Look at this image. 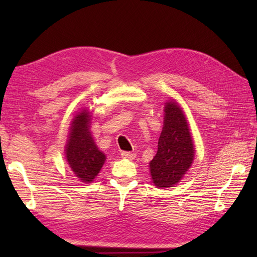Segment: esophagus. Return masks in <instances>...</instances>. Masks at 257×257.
<instances>
[{
  "instance_id": "obj_1",
  "label": "esophagus",
  "mask_w": 257,
  "mask_h": 257,
  "mask_svg": "<svg viewBox=\"0 0 257 257\" xmlns=\"http://www.w3.org/2000/svg\"><path fill=\"white\" fill-rule=\"evenodd\" d=\"M121 157L124 158V159H129V160H134L136 158V154H133V152H127V151H122L121 152Z\"/></svg>"
}]
</instances>
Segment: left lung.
Segmentation results:
<instances>
[{
    "mask_svg": "<svg viewBox=\"0 0 257 257\" xmlns=\"http://www.w3.org/2000/svg\"><path fill=\"white\" fill-rule=\"evenodd\" d=\"M165 121L158 141V151L149 163L151 180L157 188L178 184L195 156L188 120L176 100L165 105Z\"/></svg>",
    "mask_w": 257,
    "mask_h": 257,
    "instance_id": "obj_1",
    "label": "left lung"
}]
</instances>
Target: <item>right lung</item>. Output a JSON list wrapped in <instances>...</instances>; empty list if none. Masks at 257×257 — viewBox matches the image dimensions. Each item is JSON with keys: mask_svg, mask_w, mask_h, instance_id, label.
Wrapping results in <instances>:
<instances>
[{"mask_svg": "<svg viewBox=\"0 0 257 257\" xmlns=\"http://www.w3.org/2000/svg\"><path fill=\"white\" fill-rule=\"evenodd\" d=\"M90 112L83 109L74 117L69 129L65 155L74 174L81 182L90 183L106 161L105 154L98 149L89 130Z\"/></svg>", "mask_w": 257, "mask_h": 257, "instance_id": "right-lung-1", "label": "right lung"}]
</instances>
